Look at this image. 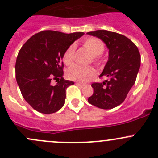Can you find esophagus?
<instances>
[{
  "mask_svg": "<svg viewBox=\"0 0 158 158\" xmlns=\"http://www.w3.org/2000/svg\"><path fill=\"white\" fill-rule=\"evenodd\" d=\"M76 85H78V86L81 87V88H82V87H84V85H83V84L80 83V82H76Z\"/></svg>",
  "mask_w": 158,
  "mask_h": 158,
  "instance_id": "obj_1",
  "label": "esophagus"
}]
</instances>
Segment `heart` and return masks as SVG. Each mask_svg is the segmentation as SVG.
<instances>
[{"instance_id": "heart-1", "label": "heart", "mask_w": 158, "mask_h": 158, "mask_svg": "<svg viewBox=\"0 0 158 158\" xmlns=\"http://www.w3.org/2000/svg\"><path fill=\"white\" fill-rule=\"evenodd\" d=\"M83 46L93 55V60L96 64H100V55L105 49L104 43L97 38L90 37L82 42ZM76 46L71 45L66 48L64 52L62 59L66 65H71L74 62ZM96 70L93 67H84L80 65H73L69 69L67 76L70 79L79 81L81 82H87L96 76Z\"/></svg>"}]
</instances>
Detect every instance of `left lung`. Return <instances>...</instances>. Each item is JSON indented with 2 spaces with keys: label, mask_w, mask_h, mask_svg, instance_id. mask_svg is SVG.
Returning <instances> with one entry per match:
<instances>
[{
  "label": "left lung",
  "mask_w": 158,
  "mask_h": 158,
  "mask_svg": "<svg viewBox=\"0 0 158 158\" xmlns=\"http://www.w3.org/2000/svg\"><path fill=\"white\" fill-rule=\"evenodd\" d=\"M102 39L109 48V59L99 77L103 82H93V94L88 99L92 105L101 109L114 108L126 99L135 83L140 66V55L137 45L126 36L106 30L87 32Z\"/></svg>",
  "instance_id": "1"
}]
</instances>
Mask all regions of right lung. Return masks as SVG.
Instances as JSON below:
<instances>
[{
	"label": "right lung",
	"mask_w": 158,
	"mask_h": 158,
	"mask_svg": "<svg viewBox=\"0 0 158 158\" xmlns=\"http://www.w3.org/2000/svg\"><path fill=\"white\" fill-rule=\"evenodd\" d=\"M83 34L42 31L31 37L20 49L15 63L17 82L24 99L39 113H56L65 103V89L74 82L62 78V56ZM52 78L60 79L56 86L51 85Z\"/></svg>",
	"instance_id": "1"
}]
</instances>
